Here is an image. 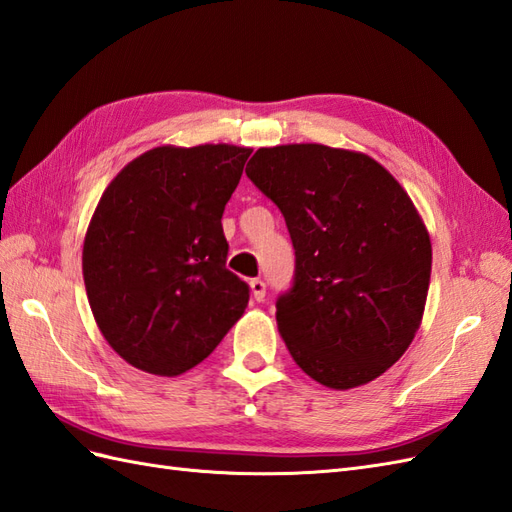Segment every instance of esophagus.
<instances>
[{
    "instance_id": "1",
    "label": "esophagus",
    "mask_w": 512,
    "mask_h": 512,
    "mask_svg": "<svg viewBox=\"0 0 512 512\" xmlns=\"http://www.w3.org/2000/svg\"><path fill=\"white\" fill-rule=\"evenodd\" d=\"M251 294H253V298L257 300V303H261V300L266 298V283L261 281V279H251Z\"/></svg>"
}]
</instances>
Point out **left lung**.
Here are the masks:
<instances>
[{"label": "left lung", "mask_w": 512, "mask_h": 512, "mask_svg": "<svg viewBox=\"0 0 512 512\" xmlns=\"http://www.w3.org/2000/svg\"><path fill=\"white\" fill-rule=\"evenodd\" d=\"M246 175L281 209L296 251L277 300L292 359L331 389L374 381L426 307L432 246L409 194L370 155L313 142L257 149Z\"/></svg>", "instance_id": "1"}]
</instances>
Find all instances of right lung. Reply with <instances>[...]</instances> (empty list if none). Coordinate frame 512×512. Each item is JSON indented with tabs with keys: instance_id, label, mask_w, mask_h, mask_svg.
I'll use <instances>...</instances> for the list:
<instances>
[{
	"instance_id": "right-lung-1",
	"label": "right lung",
	"mask_w": 512,
	"mask_h": 512,
	"mask_svg": "<svg viewBox=\"0 0 512 512\" xmlns=\"http://www.w3.org/2000/svg\"><path fill=\"white\" fill-rule=\"evenodd\" d=\"M253 149L155 147L116 175L84 238L90 309L134 368L179 376L242 318L248 285L227 270L222 212Z\"/></svg>"
}]
</instances>
